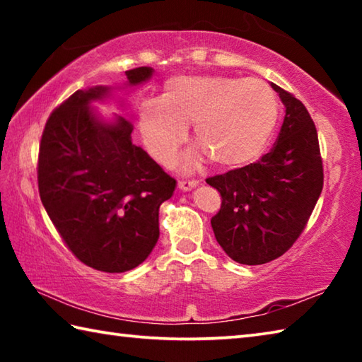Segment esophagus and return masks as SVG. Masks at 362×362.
Wrapping results in <instances>:
<instances>
[{"instance_id":"34e87169","label":"esophagus","mask_w":362,"mask_h":362,"mask_svg":"<svg viewBox=\"0 0 362 362\" xmlns=\"http://www.w3.org/2000/svg\"><path fill=\"white\" fill-rule=\"evenodd\" d=\"M196 185H198V182L196 180H192V182L179 180V183H177V187H179V189H182V192H189V189L194 188Z\"/></svg>"}]
</instances>
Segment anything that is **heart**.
<instances>
[{"mask_svg": "<svg viewBox=\"0 0 362 362\" xmlns=\"http://www.w3.org/2000/svg\"><path fill=\"white\" fill-rule=\"evenodd\" d=\"M279 121L272 86L257 78L179 75L164 83L161 99L140 103L139 129L150 155L168 164L187 140H194L222 168L250 163L267 148ZM198 153L185 158L193 166Z\"/></svg>", "mask_w": 362, "mask_h": 362, "instance_id": "1", "label": "heart"}]
</instances>
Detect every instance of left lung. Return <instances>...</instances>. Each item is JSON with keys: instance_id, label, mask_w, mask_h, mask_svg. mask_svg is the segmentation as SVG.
<instances>
[{"instance_id": "obj_1", "label": "left lung", "mask_w": 362, "mask_h": 362, "mask_svg": "<svg viewBox=\"0 0 362 362\" xmlns=\"http://www.w3.org/2000/svg\"><path fill=\"white\" fill-rule=\"evenodd\" d=\"M286 107L272 151L259 161L206 182L222 196L211 220L225 254L243 265H262L297 241L322 192V161L315 122L298 99L272 84Z\"/></svg>"}]
</instances>
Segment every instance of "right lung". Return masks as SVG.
Returning a JSON list of instances; mask_svg holds the SVG:
<instances>
[{
	"label": "right lung",
	"mask_w": 362,
	"mask_h": 362,
	"mask_svg": "<svg viewBox=\"0 0 362 362\" xmlns=\"http://www.w3.org/2000/svg\"><path fill=\"white\" fill-rule=\"evenodd\" d=\"M153 76L151 66L127 70L129 88ZM112 88L76 90L54 110L40 144L41 203L66 246L86 265L105 273L139 267L159 238V206L175 180L132 144L122 116L105 121L94 102Z\"/></svg>",
	"instance_id": "obj_1"
}]
</instances>
